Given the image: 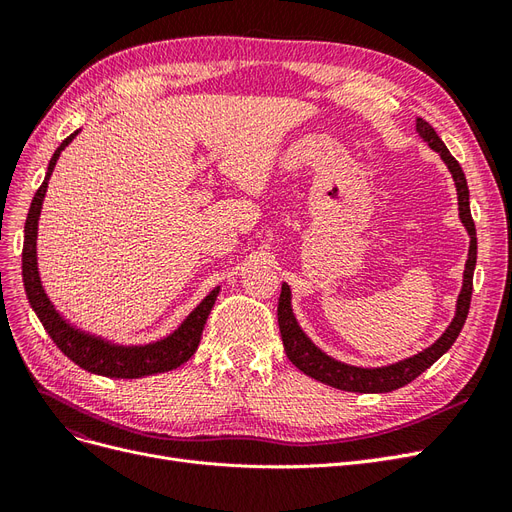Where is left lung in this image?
<instances>
[{"label": "left lung", "mask_w": 512, "mask_h": 512, "mask_svg": "<svg viewBox=\"0 0 512 512\" xmlns=\"http://www.w3.org/2000/svg\"><path fill=\"white\" fill-rule=\"evenodd\" d=\"M416 132L423 141L440 153L442 162L446 168L451 170L455 188H457V205H459V220L466 226L468 235H470V250H468V260H466V269H463V284L461 292L457 297L455 305V316L448 324L446 331L433 342L429 348L421 350L414 356H408V359H401L391 365H382V367H356L348 365L333 359L327 352H322L312 339L305 335L301 329V324L297 322V316L292 312V292L290 286L284 282L282 284V294H280V305H277V322H280V333H282V342L286 356L290 363L301 369L305 376L314 378L322 384H329L333 389L339 391H350V393H391L395 389H401L414 378L423 374L427 367L436 363L440 356L455 344V339L459 337L463 322L468 318V309H470V299H472V277H474V267H476V228L474 220L470 213V190H468V181L459 162L451 156V151L446 149L442 143V138L436 134L429 123L421 117H416Z\"/></svg>", "instance_id": "left-lung-1"}]
</instances>
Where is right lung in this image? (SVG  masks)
Returning a JSON list of instances; mask_svg holds the SVG:
<instances>
[{"label":"right lung","mask_w":512,"mask_h":512,"mask_svg":"<svg viewBox=\"0 0 512 512\" xmlns=\"http://www.w3.org/2000/svg\"><path fill=\"white\" fill-rule=\"evenodd\" d=\"M81 130L70 134L64 143H61L53 158L46 168L44 181L34 194L32 207H29L27 220H25V241H23V284L29 305L36 312L38 320L42 322L44 331L51 335L55 346L64 352L70 361H74L85 371L91 374L106 376V378H145L153 374H164V371L177 369L196 352L200 344V335H203L205 322L211 314V307L218 299L220 286L213 288L207 297L200 301L192 312L188 314L179 327L168 333L166 337L158 339V342L149 344H117L106 339L102 335H94L89 331H83L72 324L59 309L53 305V301L46 294L40 271H38V222L42 213V203L46 196V188H49V179L53 175V168L64 151Z\"/></svg>","instance_id":"right-lung-1"}]
</instances>
